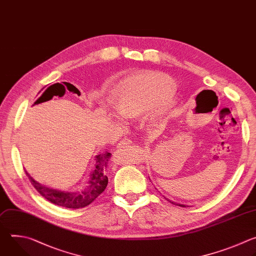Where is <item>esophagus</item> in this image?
<instances>
[{"instance_id":"1","label":"esophagus","mask_w":256,"mask_h":256,"mask_svg":"<svg viewBox=\"0 0 256 256\" xmlns=\"http://www.w3.org/2000/svg\"><path fill=\"white\" fill-rule=\"evenodd\" d=\"M132 143V141L129 139V138H124L122 140H120V142L118 143V147L119 148H122L124 146H127V145H130Z\"/></svg>"}]
</instances>
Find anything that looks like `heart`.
<instances>
[{"label":"heart","instance_id":"b5f03b06","mask_svg":"<svg viewBox=\"0 0 256 256\" xmlns=\"http://www.w3.org/2000/svg\"><path fill=\"white\" fill-rule=\"evenodd\" d=\"M174 82L164 74L143 72L129 76L115 86L110 96L114 112L123 119H134L153 108L164 113L174 100Z\"/></svg>","mask_w":256,"mask_h":256}]
</instances>
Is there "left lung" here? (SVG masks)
<instances>
[{
	"label": "left lung",
	"instance_id": "1",
	"mask_svg": "<svg viewBox=\"0 0 256 256\" xmlns=\"http://www.w3.org/2000/svg\"><path fill=\"white\" fill-rule=\"evenodd\" d=\"M168 200V202H170V200ZM172 202V204H174V202ZM174 205H176V204H174ZM178 206H180V207H186V206H184V205H178Z\"/></svg>",
	"mask_w": 256,
	"mask_h": 256
}]
</instances>
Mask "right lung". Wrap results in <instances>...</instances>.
Here are the masks:
<instances>
[{
	"label": "right lung",
	"instance_id": "1",
	"mask_svg": "<svg viewBox=\"0 0 256 256\" xmlns=\"http://www.w3.org/2000/svg\"><path fill=\"white\" fill-rule=\"evenodd\" d=\"M110 156L111 154L107 151L103 153V154H98L96 156V164L90 176V180L88 182L90 186L82 192H64L58 190L49 188L34 180L27 172H25L33 186L43 198L60 207H66L68 209H80L88 206L107 188V168Z\"/></svg>",
	"mask_w": 256,
	"mask_h": 256
}]
</instances>
